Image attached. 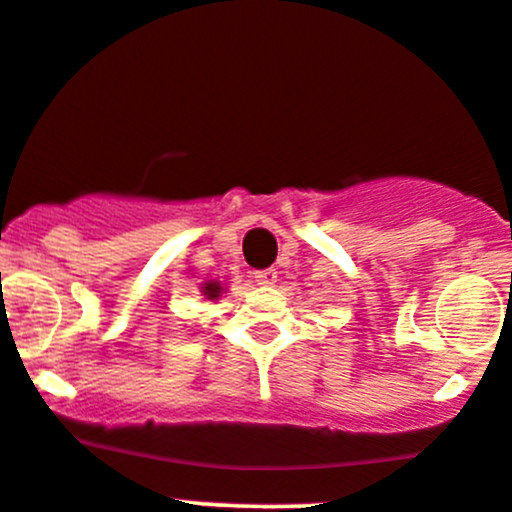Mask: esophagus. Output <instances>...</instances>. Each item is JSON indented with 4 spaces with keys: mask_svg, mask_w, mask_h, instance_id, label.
Listing matches in <instances>:
<instances>
[{
    "mask_svg": "<svg viewBox=\"0 0 512 512\" xmlns=\"http://www.w3.org/2000/svg\"><path fill=\"white\" fill-rule=\"evenodd\" d=\"M255 282L262 284V287H272V284L277 282V272H274V270L255 272Z\"/></svg>",
    "mask_w": 512,
    "mask_h": 512,
    "instance_id": "34e87169",
    "label": "esophagus"
}]
</instances>
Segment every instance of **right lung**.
<instances>
[{"mask_svg": "<svg viewBox=\"0 0 512 512\" xmlns=\"http://www.w3.org/2000/svg\"><path fill=\"white\" fill-rule=\"evenodd\" d=\"M201 292H203V297H206V299L215 301V299H220V294H223L225 289H223V284L215 282V279H208V282L201 284Z\"/></svg>", "mask_w": 512, "mask_h": 512, "instance_id": "1", "label": "right lung"}]
</instances>
